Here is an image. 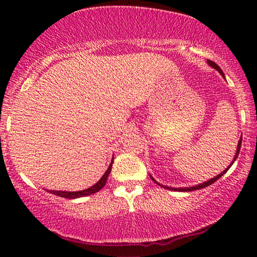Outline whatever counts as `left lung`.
I'll use <instances>...</instances> for the list:
<instances>
[{"label": "left lung", "mask_w": 257, "mask_h": 257, "mask_svg": "<svg viewBox=\"0 0 257 257\" xmlns=\"http://www.w3.org/2000/svg\"><path fill=\"white\" fill-rule=\"evenodd\" d=\"M207 63H208V66L210 67H212L213 69H215V70H217L219 71L220 73H221V76H222L223 78H224V73L222 72V70H221V68L217 66V64L215 63V62H213V61H210V60H207ZM241 139H242V136L240 137V139H239V142H238V145H237V151H236V155H234V158H233V160H232V162L230 163V165L229 167L225 169V170H223L222 172L220 173V175H217L216 177H214V178H212V179H210V180H207V181H205V182H203V184H199V185H196V186H193V187H184V188H173V187H169V186H164V185H161V184H159L158 181H156L153 177H152L151 175H150V177H151V179L153 180L156 185H159V186H161V187H163V188H165V189H169V190H175V191H193V190H197V189H202V188H205V187H207V186H210V185H212L213 182H215L217 179H219V178H221L222 177L225 172H227L229 169H230V167H231V165L234 163V161L237 160V158H238V154H239V151H240V147H241Z\"/></svg>", "instance_id": "8db88e82"}]
</instances>
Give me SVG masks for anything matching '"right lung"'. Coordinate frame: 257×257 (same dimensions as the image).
Instances as JSON below:
<instances>
[{
  "mask_svg": "<svg viewBox=\"0 0 257 257\" xmlns=\"http://www.w3.org/2000/svg\"><path fill=\"white\" fill-rule=\"evenodd\" d=\"M112 164H113V158H112V161H111L110 165H108L107 170L102 176L101 179H99L96 182V184L93 185L92 187H89V188L84 189V190H79V191H62V190H47V191H49V193H51V194H53V195H56V196H60V197H63V198H70V199L89 196V195L97 193L98 190H101L103 187L105 186L106 180H107V177H108V175H110V172H111Z\"/></svg>",
  "mask_w": 257,
  "mask_h": 257,
  "instance_id": "1",
  "label": "right lung"
}]
</instances>
